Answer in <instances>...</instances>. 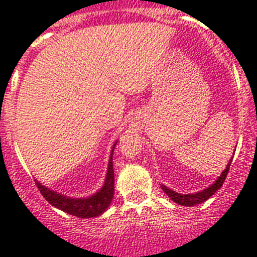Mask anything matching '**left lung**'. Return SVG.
Wrapping results in <instances>:
<instances>
[{"label": "left lung", "mask_w": 257, "mask_h": 257, "mask_svg": "<svg viewBox=\"0 0 257 257\" xmlns=\"http://www.w3.org/2000/svg\"><path fill=\"white\" fill-rule=\"evenodd\" d=\"M231 160H233V157L230 158V161L228 162V165H226L225 170H224L219 178L215 180V183H212L210 187H207L206 189H203V190H199V192H197V193H192V194H180V193L174 192V190L169 189V188L166 187V185H162L161 188H162L163 192H165L166 194L170 197V198H171V201H174L175 203H178V205L187 206V207H192V206H194V205H199V203H202V202L207 201V199L210 198L212 194H215V193H216L217 190L222 187V183L225 181L226 175H228Z\"/></svg>", "instance_id": "obj_1"}]
</instances>
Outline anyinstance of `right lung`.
Here are the masks:
<instances>
[{"mask_svg":"<svg viewBox=\"0 0 257 257\" xmlns=\"http://www.w3.org/2000/svg\"><path fill=\"white\" fill-rule=\"evenodd\" d=\"M117 142L113 145L110 157H109L108 170H106L105 180L100 190H97L95 194L86 198H72V197L63 196L60 193L51 190L45 185L37 181V187L41 194L49 202L50 205L64 212L73 215V216L81 217V219H88V217H96L105 212L112 202L114 196V170H113V151Z\"/></svg>","mask_w":257,"mask_h":257,"instance_id":"obj_1","label":"right lung"}]
</instances>
